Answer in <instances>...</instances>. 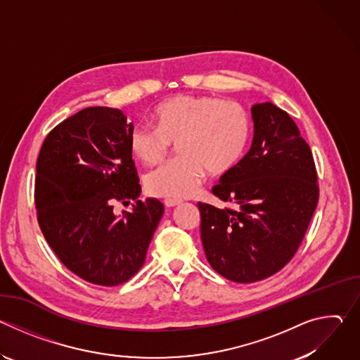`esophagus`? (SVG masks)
I'll return each instance as SVG.
<instances>
[{"instance_id":"obj_1","label":"esophagus","mask_w":360,"mask_h":360,"mask_svg":"<svg viewBox=\"0 0 360 360\" xmlns=\"http://www.w3.org/2000/svg\"><path fill=\"white\" fill-rule=\"evenodd\" d=\"M164 203H165L167 208H174V207H178L179 203H182V200H178V199H165Z\"/></svg>"}]
</instances>
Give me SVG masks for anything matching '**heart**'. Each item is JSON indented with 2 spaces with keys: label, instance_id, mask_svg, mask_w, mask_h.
Here are the masks:
<instances>
[{
  "label": "heart",
  "instance_id": "b5f03b06",
  "mask_svg": "<svg viewBox=\"0 0 360 360\" xmlns=\"http://www.w3.org/2000/svg\"><path fill=\"white\" fill-rule=\"evenodd\" d=\"M153 120L157 128L134 127L129 148L141 162L155 165L167 157L171 143H178L181 157L145 178L150 195L168 199L192 196L207 172L221 176L232 171L252 134L248 111L215 95H174L153 110Z\"/></svg>",
  "mask_w": 360,
  "mask_h": 360
}]
</instances>
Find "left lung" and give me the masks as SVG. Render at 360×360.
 <instances>
[{"label":"left lung","instance_id":"1","mask_svg":"<svg viewBox=\"0 0 360 360\" xmlns=\"http://www.w3.org/2000/svg\"><path fill=\"white\" fill-rule=\"evenodd\" d=\"M252 120L249 152L212 189L235 210L198 202L207 259L238 283L269 278L293 258L319 199L312 150L289 114L264 102Z\"/></svg>","mask_w":360,"mask_h":360}]
</instances>
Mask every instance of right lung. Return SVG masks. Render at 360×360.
<instances>
[{
    "label": "right lung",
    "instance_id": "1",
    "mask_svg": "<svg viewBox=\"0 0 360 360\" xmlns=\"http://www.w3.org/2000/svg\"><path fill=\"white\" fill-rule=\"evenodd\" d=\"M132 122L121 110L89 107L51 131L35 176L38 224L58 259L77 276L117 286L143 265L164 205L148 198L117 216L115 201L138 199Z\"/></svg>",
    "mask_w": 360,
    "mask_h": 360
}]
</instances>
